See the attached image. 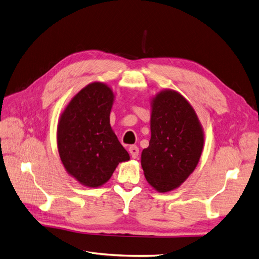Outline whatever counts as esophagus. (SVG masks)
Wrapping results in <instances>:
<instances>
[{
	"label": "esophagus",
	"mask_w": 259,
	"mask_h": 259,
	"mask_svg": "<svg viewBox=\"0 0 259 259\" xmlns=\"http://www.w3.org/2000/svg\"><path fill=\"white\" fill-rule=\"evenodd\" d=\"M129 153L131 154V156L134 158H137L139 156V148L137 145H131L129 148Z\"/></svg>",
	"instance_id": "obj_1"
}]
</instances>
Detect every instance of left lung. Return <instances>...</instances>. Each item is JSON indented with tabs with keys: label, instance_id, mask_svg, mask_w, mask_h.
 <instances>
[{
	"label": "left lung",
	"instance_id": "obj_1",
	"mask_svg": "<svg viewBox=\"0 0 259 259\" xmlns=\"http://www.w3.org/2000/svg\"><path fill=\"white\" fill-rule=\"evenodd\" d=\"M203 130L194 108L180 93L165 90L152 99L151 140L141 165L152 187L167 193L193 173L203 148Z\"/></svg>",
	"mask_w": 259,
	"mask_h": 259
}]
</instances>
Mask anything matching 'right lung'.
Instances as JSON below:
<instances>
[{
	"mask_svg": "<svg viewBox=\"0 0 259 259\" xmlns=\"http://www.w3.org/2000/svg\"><path fill=\"white\" fill-rule=\"evenodd\" d=\"M114 93L101 82L91 83L71 99L58 124V150L64 168L88 187L109 181L128 152L110 127Z\"/></svg>",
	"mask_w": 259,
	"mask_h": 259,
	"instance_id": "obj_1",
	"label": "right lung"
}]
</instances>
